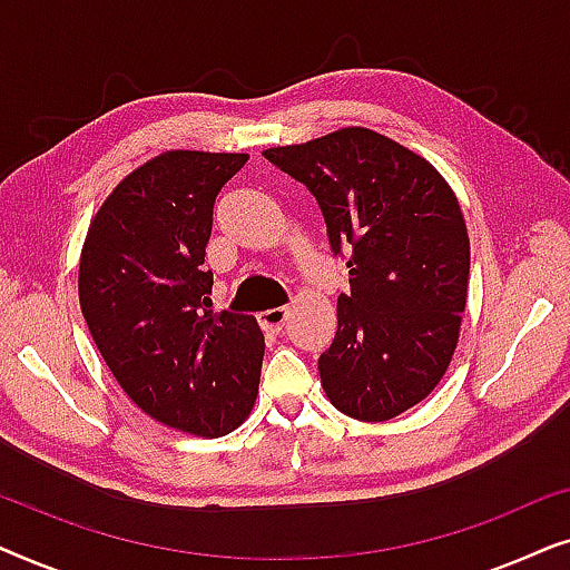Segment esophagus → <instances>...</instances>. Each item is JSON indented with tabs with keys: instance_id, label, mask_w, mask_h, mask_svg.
Returning <instances> with one entry per match:
<instances>
[{
	"instance_id": "1",
	"label": "esophagus",
	"mask_w": 570,
	"mask_h": 570,
	"mask_svg": "<svg viewBox=\"0 0 570 570\" xmlns=\"http://www.w3.org/2000/svg\"><path fill=\"white\" fill-rule=\"evenodd\" d=\"M259 322L262 326H267L272 332H279L287 322V308H269V311H262L259 314Z\"/></svg>"
}]
</instances>
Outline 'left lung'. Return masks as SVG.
Masks as SVG:
<instances>
[{
  "instance_id": "1",
  "label": "left lung",
  "mask_w": 570,
  "mask_h": 570,
  "mask_svg": "<svg viewBox=\"0 0 570 570\" xmlns=\"http://www.w3.org/2000/svg\"><path fill=\"white\" fill-rule=\"evenodd\" d=\"M314 194L350 293L318 357L322 386L347 417L384 423L423 402L446 373L470 283V236L451 186L379 131L347 127L264 150Z\"/></svg>"
}]
</instances>
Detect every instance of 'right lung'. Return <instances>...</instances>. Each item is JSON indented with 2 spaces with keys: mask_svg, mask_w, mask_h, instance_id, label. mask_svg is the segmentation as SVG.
I'll return each instance as SVG.
<instances>
[{
  "mask_svg": "<svg viewBox=\"0 0 570 570\" xmlns=\"http://www.w3.org/2000/svg\"><path fill=\"white\" fill-rule=\"evenodd\" d=\"M246 160L197 150L147 160L108 194L80 256L82 316L119 386L158 423L205 439L244 423L259 392V324L213 314L205 269L215 197Z\"/></svg>",
  "mask_w": 570,
  "mask_h": 570,
  "instance_id": "add662e5",
  "label": "right lung"
}]
</instances>
